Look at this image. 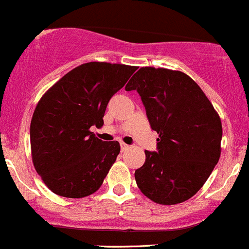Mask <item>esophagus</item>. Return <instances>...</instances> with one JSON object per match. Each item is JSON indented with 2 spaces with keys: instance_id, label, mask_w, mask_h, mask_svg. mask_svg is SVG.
I'll list each match as a JSON object with an SVG mask.
<instances>
[{
  "instance_id": "obj_1",
  "label": "esophagus",
  "mask_w": 249,
  "mask_h": 249,
  "mask_svg": "<svg viewBox=\"0 0 249 249\" xmlns=\"http://www.w3.org/2000/svg\"><path fill=\"white\" fill-rule=\"evenodd\" d=\"M120 147H122V151H126V149H129V144L124 143V142H120Z\"/></svg>"
}]
</instances>
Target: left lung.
I'll use <instances>...</instances> for the list:
<instances>
[{"label":"left lung","mask_w":249,"mask_h":249,"mask_svg":"<svg viewBox=\"0 0 249 249\" xmlns=\"http://www.w3.org/2000/svg\"><path fill=\"white\" fill-rule=\"evenodd\" d=\"M125 90H136L151 127L159 134L157 152L135 171L139 189L164 206L182 203L201 190L221 153V120L202 89L187 74L143 67Z\"/></svg>","instance_id":"1"}]
</instances>
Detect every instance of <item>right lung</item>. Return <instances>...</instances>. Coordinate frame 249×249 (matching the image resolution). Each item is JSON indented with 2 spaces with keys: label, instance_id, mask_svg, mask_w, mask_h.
<instances>
[{
  "label": "right lung",
  "instance_id": "add662e5",
  "mask_svg": "<svg viewBox=\"0 0 249 249\" xmlns=\"http://www.w3.org/2000/svg\"><path fill=\"white\" fill-rule=\"evenodd\" d=\"M136 67L90 62L76 67L48 89L30 124L31 158L53 194L83 198L95 194L120 152L91 126H102L108 102Z\"/></svg>",
  "mask_w": 249,
  "mask_h": 249
}]
</instances>
